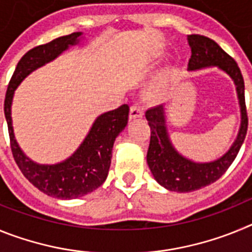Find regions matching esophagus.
I'll list each match as a JSON object with an SVG mask.
<instances>
[{
	"label": "esophagus",
	"instance_id": "34e87169",
	"mask_svg": "<svg viewBox=\"0 0 252 252\" xmlns=\"http://www.w3.org/2000/svg\"><path fill=\"white\" fill-rule=\"evenodd\" d=\"M130 120H136L141 119L144 116V111H142L141 107L139 104H133V106L130 107Z\"/></svg>",
	"mask_w": 252,
	"mask_h": 252
}]
</instances>
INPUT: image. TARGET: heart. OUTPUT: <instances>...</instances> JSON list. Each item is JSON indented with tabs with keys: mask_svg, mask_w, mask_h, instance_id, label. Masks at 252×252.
<instances>
[{
	"mask_svg": "<svg viewBox=\"0 0 252 252\" xmlns=\"http://www.w3.org/2000/svg\"><path fill=\"white\" fill-rule=\"evenodd\" d=\"M162 88H164V81H162V79H159V81L155 82V83L151 86L150 94L154 95V97H158V95H160L162 93Z\"/></svg>",
	"mask_w": 252,
	"mask_h": 252,
	"instance_id": "obj_1",
	"label": "heart"
}]
</instances>
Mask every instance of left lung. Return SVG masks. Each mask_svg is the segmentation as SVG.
Segmentation results:
<instances>
[{
    "label": "left lung",
    "mask_w": 252,
    "mask_h": 252,
    "mask_svg": "<svg viewBox=\"0 0 252 252\" xmlns=\"http://www.w3.org/2000/svg\"><path fill=\"white\" fill-rule=\"evenodd\" d=\"M188 44L192 50L188 70L217 66L230 75L236 86L239 98L241 125L235 142L230 150L215 161L195 162L183 157L173 146L166 130L165 107L159 104L146 111L145 117L151 130L150 144L146 159L155 180L171 192L188 193L215 183L236 159L248 132V112L245 104V83L241 70L235 60L209 37L203 35H188Z\"/></svg>",
    "instance_id": "left-lung-1"
}]
</instances>
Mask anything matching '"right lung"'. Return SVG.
Segmentation results:
<instances>
[{
    "label": "right lung",
    "instance_id": "1",
    "mask_svg": "<svg viewBox=\"0 0 252 252\" xmlns=\"http://www.w3.org/2000/svg\"><path fill=\"white\" fill-rule=\"evenodd\" d=\"M82 32L60 36L50 43L29 50L17 63L4 98V117L7 121L11 151L21 173L32 186L45 194L62 199H72L93 192L106 180L112 158L116 137L126 127L130 107L102 113L93 122L90 132L72 157L58 164H37L20 149L12 127L11 104L15 90L31 72L59 57L69 46L77 45Z\"/></svg>",
    "mask_w": 252,
    "mask_h": 252
}]
</instances>
